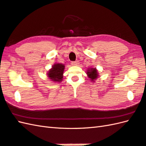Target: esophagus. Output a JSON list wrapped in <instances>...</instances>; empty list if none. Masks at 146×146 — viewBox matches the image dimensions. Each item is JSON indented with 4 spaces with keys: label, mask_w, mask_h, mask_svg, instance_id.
Listing matches in <instances>:
<instances>
[{
    "label": "esophagus",
    "mask_w": 146,
    "mask_h": 146,
    "mask_svg": "<svg viewBox=\"0 0 146 146\" xmlns=\"http://www.w3.org/2000/svg\"><path fill=\"white\" fill-rule=\"evenodd\" d=\"M71 64L73 65V66H77V65L79 64V61L77 60V61H72L71 63Z\"/></svg>",
    "instance_id": "1"
}]
</instances>
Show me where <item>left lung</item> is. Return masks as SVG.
I'll use <instances>...</instances> for the list:
<instances>
[{
    "instance_id": "1",
    "label": "left lung",
    "mask_w": 146,
    "mask_h": 146,
    "mask_svg": "<svg viewBox=\"0 0 146 146\" xmlns=\"http://www.w3.org/2000/svg\"><path fill=\"white\" fill-rule=\"evenodd\" d=\"M87 75L88 77L90 78L92 80L91 81L94 82V80H95V79L97 78L98 73H97V71L96 70V68H92V69L89 70L87 71Z\"/></svg>"
}]
</instances>
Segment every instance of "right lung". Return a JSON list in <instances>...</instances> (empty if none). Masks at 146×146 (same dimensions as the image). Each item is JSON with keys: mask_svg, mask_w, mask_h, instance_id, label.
Instances as JSON below:
<instances>
[{"mask_svg": "<svg viewBox=\"0 0 146 146\" xmlns=\"http://www.w3.org/2000/svg\"><path fill=\"white\" fill-rule=\"evenodd\" d=\"M64 69L63 64L56 63L54 64L51 69L49 71L48 76L52 81L60 82L63 80V74Z\"/></svg>", "mask_w": 146, "mask_h": 146, "instance_id": "obj_1", "label": "right lung"}]
</instances>
